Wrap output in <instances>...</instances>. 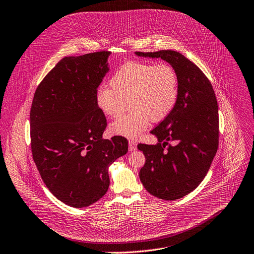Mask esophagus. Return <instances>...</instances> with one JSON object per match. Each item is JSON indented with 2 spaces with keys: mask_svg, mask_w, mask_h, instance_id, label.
I'll return each mask as SVG.
<instances>
[{
  "mask_svg": "<svg viewBox=\"0 0 254 254\" xmlns=\"http://www.w3.org/2000/svg\"><path fill=\"white\" fill-rule=\"evenodd\" d=\"M128 150L129 151H134L136 150V142L135 141H128Z\"/></svg>",
  "mask_w": 254,
  "mask_h": 254,
  "instance_id": "1",
  "label": "esophagus"
}]
</instances>
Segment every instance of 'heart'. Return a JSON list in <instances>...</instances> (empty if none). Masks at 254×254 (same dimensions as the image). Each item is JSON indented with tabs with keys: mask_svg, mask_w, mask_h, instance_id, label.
Returning a JSON list of instances; mask_svg holds the SVG:
<instances>
[{
	"mask_svg": "<svg viewBox=\"0 0 254 254\" xmlns=\"http://www.w3.org/2000/svg\"><path fill=\"white\" fill-rule=\"evenodd\" d=\"M110 87H100L95 95L98 109L107 118H117L129 104L132 108L110 125L113 134L135 139L149 126L167 119L176 106L179 80L167 64L131 62L110 79Z\"/></svg>",
	"mask_w": 254,
	"mask_h": 254,
	"instance_id": "obj_1",
	"label": "heart"
}]
</instances>
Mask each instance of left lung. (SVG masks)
Here are the masks:
<instances>
[{"instance_id":"8db88e82","label":"left lung","mask_w":254,"mask_h":254,"mask_svg":"<svg viewBox=\"0 0 254 254\" xmlns=\"http://www.w3.org/2000/svg\"><path fill=\"white\" fill-rule=\"evenodd\" d=\"M134 54L143 58L162 59L171 64L178 76L176 106L169 117L151 131L157 136L158 144L137 145L146 158L140 170L144 188L161 199H178L198 187L217 153V98L209 79L180 53L168 50ZM169 141L176 145L165 150Z\"/></svg>"}]
</instances>
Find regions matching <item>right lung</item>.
<instances>
[{
	"instance_id": "1",
	"label": "right lung",
	"mask_w": 254,
	"mask_h": 254,
	"mask_svg": "<svg viewBox=\"0 0 254 254\" xmlns=\"http://www.w3.org/2000/svg\"><path fill=\"white\" fill-rule=\"evenodd\" d=\"M110 52L65 57L38 85L30 110L33 160L50 191L84 207L109 188L108 168L127 152L123 136L103 140L106 119L95 102Z\"/></svg>"
}]
</instances>
